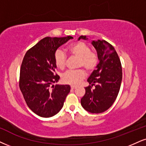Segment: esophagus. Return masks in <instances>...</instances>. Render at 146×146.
I'll return each instance as SVG.
<instances>
[{
	"instance_id": "esophagus-1",
	"label": "esophagus",
	"mask_w": 146,
	"mask_h": 146,
	"mask_svg": "<svg viewBox=\"0 0 146 146\" xmlns=\"http://www.w3.org/2000/svg\"><path fill=\"white\" fill-rule=\"evenodd\" d=\"M76 88H77V86H76V85H72L71 86L72 89H76Z\"/></svg>"
}]
</instances>
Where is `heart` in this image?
<instances>
[{
  "instance_id": "heart-1",
  "label": "heart",
  "mask_w": 146,
  "mask_h": 146,
  "mask_svg": "<svg viewBox=\"0 0 146 146\" xmlns=\"http://www.w3.org/2000/svg\"><path fill=\"white\" fill-rule=\"evenodd\" d=\"M67 51L71 56L78 58V68H84L89 72L96 68L99 62L98 55L91 51L89 46L81 41L70 44L67 48ZM67 56L62 50H57L54 55V63L59 69L63 70L66 67ZM86 76L84 69L70 70L62 76V80L65 83L78 84Z\"/></svg>"
}]
</instances>
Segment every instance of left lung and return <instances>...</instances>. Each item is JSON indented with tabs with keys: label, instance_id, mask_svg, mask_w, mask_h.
Masks as SVG:
<instances>
[{
	"label": "left lung",
	"instance_id": "obj_1",
	"mask_svg": "<svg viewBox=\"0 0 146 146\" xmlns=\"http://www.w3.org/2000/svg\"><path fill=\"white\" fill-rule=\"evenodd\" d=\"M87 39L80 36V39ZM96 49L100 63L87 81L85 94L80 103L83 108L91 113L99 114L109 109L119 93L123 78L121 62L114 46L102 40L92 42ZM93 86L94 88H93Z\"/></svg>",
	"mask_w": 146,
	"mask_h": 146
}]
</instances>
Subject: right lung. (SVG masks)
Listing matches in <instances>:
<instances>
[{"instance_id": "1", "label": "right lung", "mask_w": 146, "mask_h": 146, "mask_svg": "<svg viewBox=\"0 0 146 146\" xmlns=\"http://www.w3.org/2000/svg\"><path fill=\"white\" fill-rule=\"evenodd\" d=\"M73 37H45L28 50L20 68L19 86L29 108L44 118L55 115L62 108L69 85H52L59 76L55 73L54 55L57 48Z\"/></svg>"}]
</instances>
